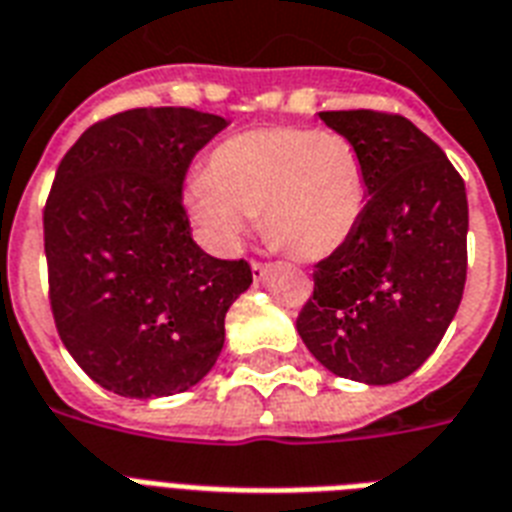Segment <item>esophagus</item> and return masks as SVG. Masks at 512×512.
<instances>
[{"label": "esophagus", "mask_w": 512, "mask_h": 512, "mask_svg": "<svg viewBox=\"0 0 512 512\" xmlns=\"http://www.w3.org/2000/svg\"><path fill=\"white\" fill-rule=\"evenodd\" d=\"M269 264H261V261H253L251 264V272H253V280H264L269 275Z\"/></svg>", "instance_id": "1"}]
</instances>
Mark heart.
Returning a JSON list of instances; mask_svg holds the SVG:
<instances>
[{
  "label": "heart",
  "mask_w": 512,
  "mask_h": 512,
  "mask_svg": "<svg viewBox=\"0 0 512 512\" xmlns=\"http://www.w3.org/2000/svg\"><path fill=\"white\" fill-rule=\"evenodd\" d=\"M366 197V168L350 138L283 125L221 141L208 170L184 189L186 211L216 253L240 251L261 213L269 240L301 261L339 251L355 235Z\"/></svg>",
  "instance_id": "1"
}]
</instances>
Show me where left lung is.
<instances>
[{
    "mask_svg": "<svg viewBox=\"0 0 512 512\" xmlns=\"http://www.w3.org/2000/svg\"><path fill=\"white\" fill-rule=\"evenodd\" d=\"M320 120L358 146L368 200L355 235L315 264L296 331L331 374L400 382L433 355L462 301L465 181L400 114L352 109Z\"/></svg>",
    "mask_w": 512,
    "mask_h": 512,
    "instance_id": "obj_1",
    "label": "left lung"
}]
</instances>
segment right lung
Returning a JSON list of instances; mask_svg holds the SVG:
<instances>
[{
    "mask_svg": "<svg viewBox=\"0 0 512 512\" xmlns=\"http://www.w3.org/2000/svg\"><path fill=\"white\" fill-rule=\"evenodd\" d=\"M227 128L184 106L95 122L55 170L45 256L55 328L95 384L165 398L200 382L224 318L253 283L248 261L213 259L184 211L189 162Z\"/></svg>",
    "mask_w": 512,
    "mask_h": 512,
    "instance_id": "right-lung-1",
    "label": "right lung"
}]
</instances>
